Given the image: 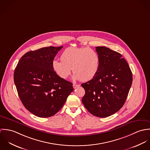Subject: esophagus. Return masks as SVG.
<instances>
[{"mask_svg": "<svg viewBox=\"0 0 150 150\" xmlns=\"http://www.w3.org/2000/svg\"><path fill=\"white\" fill-rule=\"evenodd\" d=\"M73 88H74V89H76V88L79 87V86H80V85H79V84H74L73 85Z\"/></svg>", "mask_w": 150, "mask_h": 150, "instance_id": "obj_1", "label": "esophagus"}]
</instances>
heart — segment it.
Listing matches in <instances>:
<instances>
[{
    "mask_svg": "<svg viewBox=\"0 0 150 150\" xmlns=\"http://www.w3.org/2000/svg\"><path fill=\"white\" fill-rule=\"evenodd\" d=\"M61 59L54 60L52 66L56 74L63 79L68 77L72 69L74 79L89 81L96 75L100 66L98 52L87 47H69L62 53Z\"/></svg>",
    "mask_w": 150,
    "mask_h": 150,
    "instance_id": "b5f03b06",
    "label": "heart"
}]
</instances>
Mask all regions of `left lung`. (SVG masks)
<instances>
[{"label": "left lung", "mask_w": 150, "mask_h": 150, "mask_svg": "<svg viewBox=\"0 0 150 150\" xmlns=\"http://www.w3.org/2000/svg\"><path fill=\"white\" fill-rule=\"evenodd\" d=\"M100 66L93 79L81 86L86 93L82 102L92 115L110 116L123 106L132 83V74L122 55L106 47H96Z\"/></svg>", "instance_id": "1"}]
</instances>
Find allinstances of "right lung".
I'll return each instance as SVG.
<instances>
[{
  "label": "right lung",
  "mask_w": 150,
  "mask_h": 150,
  "mask_svg": "<svg viewBox=\"0 0 150 150\" xmlns=\"http://www.w3.org/2000/svg\"><path fill=\"white\" fill-rule=\"evenodd\" d=\"M63 46L30 51L20 59L14 73L18 96L35 115L47 118L57 113L73 91L72 83L54 71L52 61Z\"/></svg>",
  "instance_id": "right-lung-1"
}]
</instances>
